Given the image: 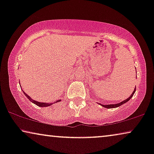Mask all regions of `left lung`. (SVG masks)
<instances>
[{
  "label": "left lung",
  "mask_w": 154,
  "mask_h": 154,
  "mask_svg": "<svg viewBox=\"0 0 154 154\" xmlns=\"http://www.w3.org/2000/svg\"><path fill=\"white\" fill-rule=\"evenodd\" d=\"M135 91H136V88H134L133 92H132V94L129 97H128V99H126V100H125L124 101H123V102L119 103V104H107V105L101 104H100V103H97V104H99L100 105H101V106H102L104 107V108H106V109H113V108H116V107H119V106H121V105L125 104V103L127 102L128 101H129V100H130V99H131V98L132 97H133V95H134V92H135Z\"/></svg>",
  "instance_id": "obj_1"
}]
</instances>
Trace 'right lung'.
<instances>
[{"mask_svg":"<svg viewBox=\"0 0 154 154\" xmlns=\"http://www.w3.org/2000/svg\"><path fill=\"white\" fill-rule=\"evenodd\" d=\"M23 91V90H22ZM23 93L24 94V95L27 98L29 99V101H31V102L32 103H33V104H35V105H37V106H41V107H47V106H50V105H52V104H54V103H57V102H60L61 101V100H57V102H54V103H46V102H36V101H35V100H32V99H31L30 97H29V95H27V94H26L25 93V92L23 91Z\"/></svg>","mask_w":154,"mask_h":154,"instance_id":"obj_1","label":"right lung"}]
</instances>
